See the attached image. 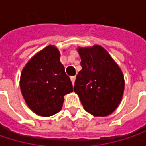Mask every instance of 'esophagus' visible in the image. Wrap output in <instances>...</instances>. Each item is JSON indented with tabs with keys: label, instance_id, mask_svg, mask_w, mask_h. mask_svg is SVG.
I'll return each instance as SVG.
<instances>
[{
	"label": "esophagus",
	"instance_id": "obj_1",
	"mask_svg": "<svg viewBox=\"0 0 146 146\" xmlns=\"http://www.w3.org/2000/svg\"><path fill=\"white\" fill-rule=\"evenodd\" d=\"M70 78H71V81H72V84H73V85H74V83H75L76 77H75V76H73V77H71Z\"/></svg>",
	"mask_w": 146,
	"mask_h": 146
}]
</instances>
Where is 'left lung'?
<instances>
[{"label":"left lung","mask_w":146,"mask_h":146,"mask_svg":"<svg viewBox=\"0 0 146 146\" xmlns=\"http://www.w3.org/2000/svg\"><path fill=\"white\" fill-rule=\"evenodd\" d=\"M78 52L82 70L76 77L74 92L93 116L111 114L123 95L125 83L121 68L101 45L78 47Z\"/></svg>","instance_id":"8db88e82"}]
</instances>
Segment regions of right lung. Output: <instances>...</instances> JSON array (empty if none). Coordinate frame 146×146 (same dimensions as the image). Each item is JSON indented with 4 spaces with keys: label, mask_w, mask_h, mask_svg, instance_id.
<instances>
[{
    "label": "right lung",
    "mask_w": 146,
    "mask_h": 146,
    "mask_svg": "<svg viewBox=\"0 0 146 146\" xmlns=\"http://www.w3.org/2000/svg\"><path fill=\"white\" fill-rule=\"evenodd\" d=\"M20 89L35 114L50 117L62 110L64 96L73 89L56 46H46L28 62L21 73Z\"/></svg>",
    "instance_id": "add662e5"
}]
</instances>
